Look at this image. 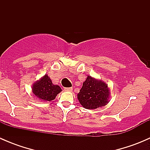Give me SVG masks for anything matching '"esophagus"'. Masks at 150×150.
Masks as SVG:
<instances>
[{
    "instance_id": "34e87169",
    "label": "esophagus",
    "mask_w": 150,
    "mask_h": 150,
    "mask_svg": "<svg viewBox=\"0 0 150 150\" xmlns=\"http://www.w3.org/2000/svg\"><path fill=\"white\" fill-rule=\"evenodd\" d=\"M64 91H72V88H64Z\"/></svg>"
}]
</instances>
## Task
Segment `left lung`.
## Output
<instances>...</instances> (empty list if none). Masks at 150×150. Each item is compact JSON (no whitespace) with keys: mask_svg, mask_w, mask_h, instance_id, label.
Listing matches in <instances>:
<instances>
[{"mask_svg":"<svg viewBox=\"0 0 150 150\" xmlns=\"http://www.w3.org/2000/svg\"><path fill=\"white\" fill-rule=\"evenodd\" d=\"M77 96L83 107L95 110L109 103L110 91L106 83L88 75Z\"/></svg>","mask_w":150,"mask_h":150,"instance_id":"8db88e82","label":"left lung"}]
</instances>
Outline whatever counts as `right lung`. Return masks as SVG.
Here are the masks:
<instances>
[{
  "label": "right lung",
  "instance_id": "1",
  "mask_svg": "<svg viewBox=\"0 0 150 150\" xmlns=\"http://www.w3.org/2000/svg\"><path fill=\"white\" fill-rule=\"evenodd\" d=\"M62 91L58 85L53 84L52 81L47 74L35 81L32 87L33 96L36 99L44 102H51L55 99L57 94Z\"/></svg>",
  "mask_w": 150,
  "mask_h": 150
}]
</instances>
